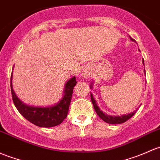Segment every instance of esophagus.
I'll list each match as a JSON object with an SVG mask.
<instances>
[{"label": "esophagus", "instance_id": "obj_1", "mask_svg": "<svg viewBox=\"0 0 160 160\" xmlns=\"http://www.w3.org/2000/svg\"><path fill=\"white\" fill-rule=\"evenodd\" d=\"M82 75L84 77H88L89 76H90V73H89L87 70H84V71H83V73H82Z\"/></svg>", "mask_w": 160, "mask_h": 160}]
</instances>
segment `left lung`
I'll use <instances>...</instances> for the list:
<instances>
[{
    "mask_svg": "<svg viewBox=\"0 0 160 160\" xmlns=\"http://www.w3.org/2000/svg\"><path fill=\"white\" fill-rule=\"evenodd\" d=\"M130 40H132V41L136 42V40L134 39H132V38H130ZM142 62H143V64H144L143 60H142ZM90 97H91V101H92V102H93L94 110H95L96 112L97 113V115L100 117V119H102V120L105 121V122H107V123H110V124L123 123L124 122H126V121L128 120L129 119H130L131 117H132V116L136 113V112L137 111V110L134 111V112L127 114V115H122V116H120V117H112V116H109V115H107V114L103 113V112H102V111L99 109V107H97V103H96V101L94 100L92 94H90Z\"/></svg>",
    "mask_w": 160,
    "mask_h": 160,
    "instance_id": "left-lung-1",
    "label": "left lung"
}]
</instances>
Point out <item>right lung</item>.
Masks as SVG:
<instances>
[{
    "label": "right lung",
    "mask_w": 160,
    "mask_h": 160,
    "mask_svg": "<svg viewBox=\"0 0 160 160\" xmlns=\"http://www.w3.org/2000/svg\"><path fill=\"white\" fill-rule=\"evenodd\" d=\"M11 77V88L13 102L20 113L28 121L40 127H53L61 123L67 117L71 101L73 87L77 84L76 77H72L65 86L64 96L55 106L49 107H37L27 106L17 97L12 88Z\"/></svg>",
    "instance_id": "add662e5"
}]
</instances>
